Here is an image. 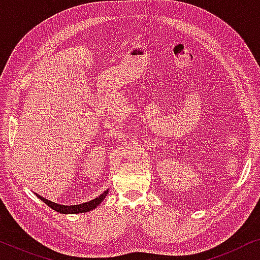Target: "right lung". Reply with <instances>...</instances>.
Listing matches in <instances>:
<instances>
[{"label": "right lung", "instance_id": "right-lung-1", "mask_svg": "<svg viewBox=\"0 0 260 260\" xmlns=\"http://www.w3.org/2000/svg\"><path fill=\"white\" fill-rule=\"evenodd\" d=\"M108 194H109V189L105 190L104 193H102L101 195H99V197L93 199V200L85 202V204L72 205V206L59 205V204H56V202L49 201V200H47V199L42 198L41 195H39V194H37V197L40 199L41 201H44L45 204L48 206V207H51L52 209H54L55 212L61 213V214H79V213H86V212L92 211V209L97 208L98 206L101 205V202L106 198V195H108Z\"/></svg>", "mask_w": 260, "mask_h": 260}]
</instances>
